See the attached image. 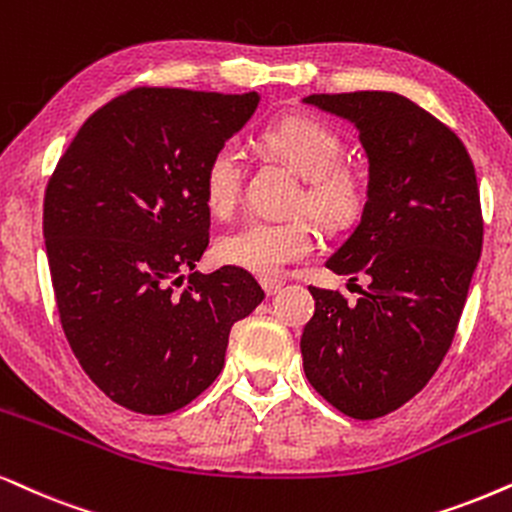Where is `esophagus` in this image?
<instances>
[{
    "label": "esophagus",
    "mask_w": 512,
    "mask_h": 512,
    "mask_svg": "<svg viewBox=\"0 0 512 512\" xmlns=\"http://www.w3.org/2000/svg\"><path fill=\"white\" fill-rule=\"evenodd\" d=\"M262 288L269 297H274V295L281 293L283 281H278V278H262Z\"/></svg>",
    "instance_id": "1"
}]
</instances>
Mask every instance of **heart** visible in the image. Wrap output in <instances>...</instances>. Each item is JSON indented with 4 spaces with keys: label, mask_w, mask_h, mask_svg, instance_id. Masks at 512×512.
<instances>
[{
    "label": "heart",
    "mask_w": 512,
    "mask_h": 512,
    "mask_svg": "<svg viewBox=\"0 0 512 512\" xmlns=\"http://www.w3.org/2000/svg\"><path fill=\"white\" fill-rule=\"evenodd\" d=\"M262 144L304 177L297 198L321 222L349 224L364 205V189L352 172L340 167L345 144L326 122L314 118H283L264 127ZM245 160L234 141H226L210 155L203 172V196L212 215L231 217L243 191ZM319 245V234L307 217L250 219L217 241V257L224 264L271 278L295 262L309 260Z\"/></svg>",
    "instance_id": "obj_1"
}]
</instances>
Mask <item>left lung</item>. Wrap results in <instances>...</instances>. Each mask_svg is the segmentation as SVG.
<instances>
[{
	"label": "left lung",
	"mask_w": 512,
	"mask_h": 512,
	"mask_svg": "<svg viewBox=\"0 0 512 512\" xmlns=\"http://www.w3.org/2000/svg\"><path fill=\"white\" fill-rule=\"evenodd\" d=\"M307 103L352 120L368 155L361 224L326 262L368 276L349 302L309 286L314 316L300 349L304 375L340 413L373 420L416 397L442 364L482 255L475 165L463 141L392 92L312 94Z\"/></svg>",
	"instance_id": "8db88e82"
}]
</instances>
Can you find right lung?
<instances>
[{
	"label": "right lung",
	"mask_w": 512,
	"mask_h": 512,
	"mask_svg": "<svg viewBox=\"0 0 512 512\" xmlns=\"http://www.w3.org/2000/svg\"><path fill=\"white\" fill-rule=\"evenodd\" d=\"M257 101L129 89L89 115L51 174L42 229L63 333L129 411L165 416L208 390L231 326L264 300L250 271H193L210 243L205 165Z\"/></svg>",
	"instance_id": "right-lung-1"
}]
</instances>
